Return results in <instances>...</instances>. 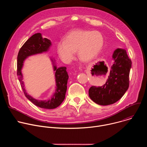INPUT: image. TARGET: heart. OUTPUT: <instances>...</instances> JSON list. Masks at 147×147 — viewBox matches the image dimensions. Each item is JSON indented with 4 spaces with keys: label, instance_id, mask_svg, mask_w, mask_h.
<instances>
[{
    "label": "heart",
    "instance_id": "1",
    "mask_svg": "<svg viewBox=\"0 0 147 147\" xmlns=\"http://www.w3.org/2000/svg\"><path fill=\"white\" fill-rule=\"evenodd\" d=\"M104 44L102 34L96 31L78 30L70 32L65 41L60 40L57 44V53L61 59L69 63L77 51L79 59L90 61L99 53Z\"/></svg>",
    "mask_w": 147,
    "mask_h": 147
}]
</instances>
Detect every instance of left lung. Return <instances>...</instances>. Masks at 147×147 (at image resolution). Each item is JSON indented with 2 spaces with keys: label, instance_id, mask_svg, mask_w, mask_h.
<instances>
[{
  "label": "left lung",
  "instance_id": "left-lung-1",
  "mask_svg": "<svg viewBox=\"0 0 147 147\" xmlns=\"http://www.w3.org/2000/svg\"><path fill=\"white\" fill-rule=\"evenodd\" d=\"M114 64L111 67L107 82L100 87L92 86L89 96L100 105H109L118 101L129 87V74L131 60L124 49H116L112 55Z\"/></svg>",
  "mask_w": 147,
  "mask_h": 147
}]
</instances>
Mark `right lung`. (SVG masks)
I'll return each instance as SVG.
<instances>
[{"instance_id":"add662e5","label":"right lung","mask_w":147,"mask_h":147,"mask_svg":"<svg viewBox=\"0 0 147 147\" xmlns=\"http://www.w3.org/2000/svg\"><path fill=\"white\" fill-rule=\"evenodd\" d=\"M52 44L49 39L43 38L40 33L31 36L20 48L17 56V76L25 96L35 105L44 109H52L58 107L65 98L69 75L66 67L57 68L55 60L51 59L55 71L56 89L51 98L47 100H37L27 94L24 88L22 70L24 60L28 57L47 52Z\"/></svg>"}]
</instances>
